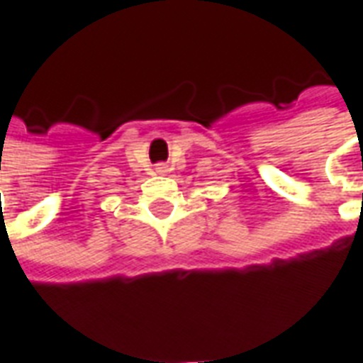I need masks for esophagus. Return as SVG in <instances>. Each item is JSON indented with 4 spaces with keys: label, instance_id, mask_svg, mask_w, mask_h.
Returning a JSON list of instances; mask_svg holds the SVG:
<instances>
[{
    "label": "esophagus",
    "instance_id": "1",
    "mask_svg": "<svg viewBox=\"0 0 363 363\" xmlns=\"http://www.w3.org/2000/svg\"><path fill=\"white\" fill-rule=\"evenodd\" d=\"M155 173H159V174L169 173V167H167V164H157V167H155Z\"/></svg>",
    "mask_w": 363,
    "mask_h": 363
}]
</instances>
